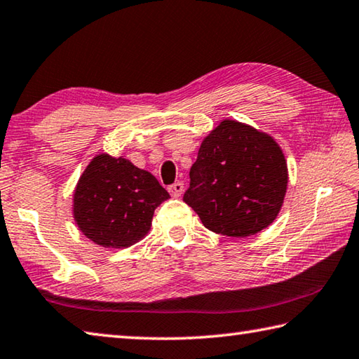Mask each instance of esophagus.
I'll return each mask as SVG.
<instances>
[{
	"label": "esophagus",
	"mask_w": 359,
	"mask_h": 359,
	"mask_svg": "<svg viewBox=\"0 0 359 359\" xmlns=\"http://www.w3.org/2000/svg\"><path fill=\"white\" fill-rule=\"evenodd\" d=\"M168 191H169V194H171L172 198H179L180 194H182V191H184V184H182V182H177V184L169 185L168 187Z\"/></svg>",
	"instance_id": "obj_1"
}]
</instances>
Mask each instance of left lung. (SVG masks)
Returning <instances> with one entry per match:
<instances>
[{
	"label": "left lung",
	"instance_id": "8db88e82",
	"mask_svg": "<svg viewBox=\"0 0 359 359\" xmlns=\"http://www.w3.org/2000/svg\"><path fill=\"white\" fill-rule=\"evenodd\" d=\"M287 180V163L270 135L224 119L202 141L184 201L208 231L250 237L276 219Z\"/></svg>",
	"mask_w": 359,
	"mask_h": 359
}]
</instances>
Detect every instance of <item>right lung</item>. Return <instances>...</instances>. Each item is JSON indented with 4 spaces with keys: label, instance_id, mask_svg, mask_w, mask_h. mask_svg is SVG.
<instances>
[{
    "label": "right lung",
    "instance_id": "add662e5",
    "mask_svg": "<svg viewBox=\"0 0 359 359\" xmlns=\"http://www.w3.org/2000/svg\"><path fill=\"white\" fill-rule=\"evenodd\" d=\"M169 193L151 172L123 157L100 154L90 160L74 193L80 231L103 248H128L151 229L155 208Z\"/></svg>",
    "mask_w": 359,
    "mask_h": 359
}]
</instances>
